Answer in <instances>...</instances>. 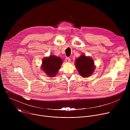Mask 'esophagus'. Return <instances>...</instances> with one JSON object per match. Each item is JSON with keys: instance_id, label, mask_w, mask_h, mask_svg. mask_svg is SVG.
<instances>
[{"instance_id": "esophagus-1", "label": "esophagus", "mask_w": 130, "mask_h": 130, "mask_svg": "<svg viewBox=\"0 0 130 130\" xmlns=\"http://www.w3.org/2000/svg\"><path fill=\"white\" fill-rule=\"evenodd\" d=\"M65 61L67 63H69L70 62V59L68 57H67L66 59H65Z\"/></svg>"}]
</instances>
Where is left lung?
Returning <instances> with one entry per match:
<instances>
[{"label":"left lung","mask_w":130,"mask_h":130,"mask_svg":"<svg viewBox=\"0 0 130 130\" xmlns=\"http://www.w3.org/2000/svg\"><path fill=\"white\" fill-rule=\"evenodd\" d=\"M75 65L80 75L84 78L90 76L95 69L94 60L84 54L81 55L76 60Z\"/></svg>","instance_id":"1"}]
</instances>
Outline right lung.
Here are the masks:
<instances>
[{"mask_svg": "<svg viewBox=\"0 0 130 130\" xmlns=\"http://www.w3.org/2000/svg\"><path fill=\"white\" fill-rule=\"evenodd\" d=\"M63 61L61 58L51 55L43 59L42 65V70L49 77H54L59 70Z\"/></svg>", "mask_w": 130, "mask_h": 130, "instance_id": "right-lung-1", "label": "right lung"}]
</instances>
